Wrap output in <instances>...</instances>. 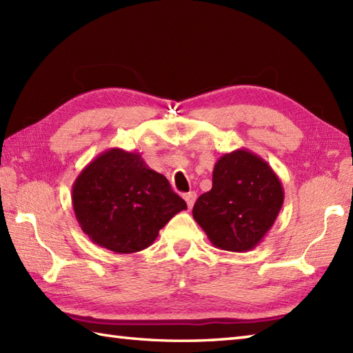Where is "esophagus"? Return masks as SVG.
Returning a JSON list of instances; mask_svg holds the SVG:
<instances>
[{"mask_svg":"<svg viewBox=\"0 0 353 353\" xmlns=\"http://www.w3.org/2000/svg\"><path fill=\"white\" fill-rule=\"evenodd\" d=\"M183 199H185V201H186V205H188V208L191 209L192 208V205H194V201H196V199H197V194L196 192H186V194H183Z\"/></svg>","mask_w":353,"mask_h":353,"instance_id":"1","label":"esophagus"}]
</instances>
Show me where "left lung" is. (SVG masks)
<instances>
[{
  "label": "left lung",
  "mask_w": 353,
  "mask_h": 353,
  "mask_svg": "<svg viewBox=\"0 0 353 353\" xmlns=\"http://www.w3.org/2000/svg\"><path fill=\"white\" fill-rule=\"evenodd\" d=\"M283 205V188L270 165L245 148L214 165L212 188L197 199L194 220L216 249L249 252L272 229Z\"/></svg>",
  "instance_id": "8db88e82"
}]
</instances>
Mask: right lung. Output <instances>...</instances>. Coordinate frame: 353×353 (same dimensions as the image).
Here are the masks:
<instances>
[{"mask_svg":"<svg viewBox=\"0 0 353 353\" xmlns=\"http://www.w3.org/2000/svg\"><path fill=\"white\" fill-rule=\"evenodd\" d=\"M72 208L81 230L97 245L119 254L152 245L185 200L139 153L110 148L89 162L72 185Z\"/></svg>","mask_w":353,"mask_h":353,"instance_id":"1","label":"right lung"}]
</instances>
